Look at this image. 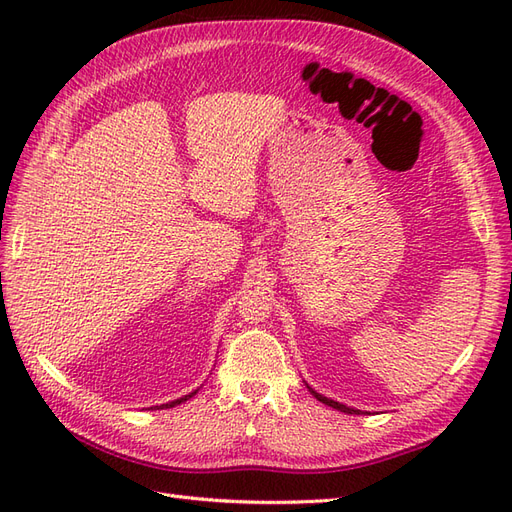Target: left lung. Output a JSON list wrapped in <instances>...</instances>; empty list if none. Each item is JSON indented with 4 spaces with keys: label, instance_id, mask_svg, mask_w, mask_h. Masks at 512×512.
I'll use <instances>...</instances> for the list:
<instances>
[{
    "label": "left lung",
    "instance_id": "obj_1",
    "mask_svg": "<svg viewBox=\"0 0 512 512\" xmlns=\"http://www.w3.org/2000/svg\"><path fill=\"white\" fill-rule=\"evenodd\" d=\"M309 389V393H312L318 401H322L324 406H331V408H335V410H339V412H346V414H361V410H354V408H350V406H344V404H339V401H335V399H331V397H324V395H320V393H316L312 386H307Z\"/></svg>",
    "mask_w": 512,
    "mask_h": 512
}]
</instances>
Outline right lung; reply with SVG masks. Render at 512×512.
I'll list each match as a JSON object with an SVG mask.
<instances>
[{"label": "right lung", "instance_id": "right-lung-1", "mask_svg": "<svg viewBox=\"0 0 512 512\" xmlns=\"http://www.w3.org/2000/svg\"><path fill=\"white\" fill-rule=\"evenodd\" d=\"M198 393V389L196 391H192L190 395H183V397H179V399H173V401H168V404H162V406H153L156 410H162V408H175V406H179V404H183V401H188L190 397H194ZM151 408V410H153Z\"/></svg>", "mask_w": 512, "mask_h": 512}]
</instances>
